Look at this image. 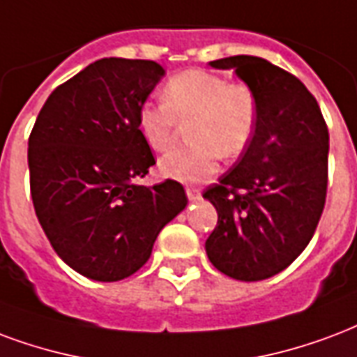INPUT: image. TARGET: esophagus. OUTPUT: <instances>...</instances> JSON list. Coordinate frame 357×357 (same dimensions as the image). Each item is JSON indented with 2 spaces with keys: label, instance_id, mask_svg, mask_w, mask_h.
Masks as SVG:
<instances>
[{
  "label": "esophagus",
  "instance_id": "1",
  "mask_svg": "<svg viewBox=\"0 0 357 357\" xmlns=\"http://www.w3.org/2000/svg\"><path fill=\"white\" fill-rule=\"evenodd\" d=\"M185 192H187V197H189L191 200H197L200 197L199 189H197V187H192V185H187Z\"/></svg>",
  "mask_w": 357,
  "mask_h": 357
}]
</instances>
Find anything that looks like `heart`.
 <instances>
[{
  "label": "heart",
  "instance_id": "1",
  "mask_svg": "<svg viewBox=\"0 0 357 357\" xmlns=\"http://www.w3.org/2000/svg\"><path fill=\"white\" fill-rule=\"evenodd\" d=\"M259 121V102L244 81H227L208 70L172 75L160 104H144L136 115L139 136L153 151L170 149L181 125H188L191 147L176 149L160 160V174L183 183L212 176L219 157L234 158L248 149Z\"/></svg>",
  "mask_w": 357,
  "mask_h": 357
}]
</instances>
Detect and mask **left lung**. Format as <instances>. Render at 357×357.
Segmentation results:
<instances>
[{
    "label": "left lung",
    "instance_id": "8db88e82",
    "mask_svg": "<svg viewBox=\"0 0 357 357\" xmlns=\"http://www.w3.org/2000/svg\"><path fill=\"white\" fill-rule=\"evenodd\" d=\"M236 71L259 102V121L236 165L204 191L218 210L206 253L219 273L257 282L305 250L324 212L329 132L316 98L289 71L259 56L210 62Z\"/></svg>",
    "mask_w": 357,
    "mask_h": 357
}]
</instances>
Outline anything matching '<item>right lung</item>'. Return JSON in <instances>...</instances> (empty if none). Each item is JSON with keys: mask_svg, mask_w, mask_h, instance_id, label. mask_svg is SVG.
Returning a JSON list of instances; mask_svg holds the SVG:
<instances>
[{"mask_svg": "<svg viewBox=\"0 0 357 357\" xmlns=\"http://www.w3.org/2000/svg\"><path fill=\"white\" fill-rule=\"evenodd\" d=\"M162 75L153 60H96L52 91L31 128L36 215L60 259L86 278L132 276L187 206L174 179L136 183L155 165L136 115Z\"/></svg>", "mask_w": 357, "mask_h": 357, "instance_id": "add662e5", "label": "right lung"}]
</instances>
